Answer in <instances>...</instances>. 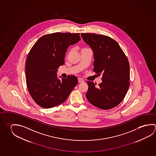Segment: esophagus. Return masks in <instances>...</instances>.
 I'll return each instance as SVG.
<instances>
[{
  "instance_id": "esophagus-1",
  "label": "esophagus",
  "mask_w": 156,
  "mask_h": 156,
  "mask_svg": "<svg viewBox=\"0 0 156 156\" xmlns=\"http://www.w3.org/2000/svg\"><path fill=\"white\" fill-rule=\"evenodd\" d=\"M78 82H79V83H83V82H84V80L82 79V78H78Z\"/></svg>"
}]
</instances>
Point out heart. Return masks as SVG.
Returning <instances> with one entry per match:
<instances>
[{
	"instance_id": "b5f03b06",
	"label": "heart",
	"mask_w": 156,
	"mask_h": 156,
	"mask_svg": "<svg viewBox=\"0 0 156 156\" xmlns=\"http://www.w3.org/2000/svg\"><path fill=\"white\" fill-rule=\"evenodd\" d=\"M84 49H85V48H84Z\"/></svg>"
}]
</instances>
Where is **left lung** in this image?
I'll use <instances>...</instances> for the list:
<instances>
[{
    "label": "left lung",
    "instance_id": "1",
    "mask_svg": "<svg viewBox=\"0 0 156 156\" xmlns=\"http://www.w3.org/2000/svg\"><path fill=\"white\" fill-rule=\"evenodd\" d=\"M81 36L94 52L93 71L99 75L102 73V82L98 86L87 82L86 97L99 108H112L120 104L128 90V60L117 42L109 37L95 33H82Z\"/></svg>",
    "mask_w": 156,
    "mask_h": 156
}]
</instances>
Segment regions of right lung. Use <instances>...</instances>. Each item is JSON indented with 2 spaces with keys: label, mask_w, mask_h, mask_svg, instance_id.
<instances>
[{
  "label": "right lung",
  "mask_w": 156,
  "mask_h": 156,
  "mask_svg": "<svg viewBox=\"0 0 156 156\" xmlns=\"http://www.w3.org/2000/svg\"><path fill=\"white\" fill-rule=\"evenodd\" d=\"M79 34L56 32L44 35L28 53L26 62L28 90L41 107L49 108L63 103L78 84L76 76H69L60 80L56 73L65 63L69 46L80 40Z\"/></svg>",
  "instance_id": "right-lung-1"
}]
</instances>
